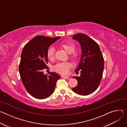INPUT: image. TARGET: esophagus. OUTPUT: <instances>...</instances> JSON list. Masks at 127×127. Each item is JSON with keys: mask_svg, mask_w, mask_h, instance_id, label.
I'll return each mask as SVG.
<instances>
[{"mask_svg": "<svg viewBox=\"0 0 127 127\" xmlns=\"http://www.w3.org/2000/svg\"><path fill=\"white\" fill-rule=\"evenodd\" d=\"M62 77L63 78L66 79H71V77H69V76H62Z\"/></svg>", "mask_w": 127, "mask_h": 127, "instance_id": "obj_1", "label": "esophagus"}]
</instances>
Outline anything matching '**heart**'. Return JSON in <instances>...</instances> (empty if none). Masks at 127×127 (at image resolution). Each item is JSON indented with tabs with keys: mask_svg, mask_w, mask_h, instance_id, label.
<instances>
[{
	"mask_svg": "<svg viewBox=\"0 0 127 127\" xmlns=\"http://www.w3.org/2000/svg\"><path fill=\"white\" fill-rule=\"evenodd\" d=\"M60 47L63 48L68 54H71L74 52L75 49V45L71 41H64L62 42L60 44ZM55 49L53 47H50L47 49V56L48 58L52 60L54 59ZM73 58H76L77 54L76 53H73ZM71 64L68 62L59 63L56 64L54 67V69L56 72L62 74H66L68 73L69 69L71 68Z\"/></svg>",
	"mask_w": 127,
	"mask_h": 127,
	"instance_id": "heart-1",
	"label": "heart"
}]
</instances>
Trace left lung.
I'll use <instances>...</instances> for the list:
<instances>
[{
  "label": "left lung",
  "mask_w": 127,
  "mask_h": 127,
  "mask_svg": "<svg viewBox=\"0 0 127 127\" xmlns=\"http://www.w3.org/2000/svg\"><path fill=\"white\" fill-rule=\"evenodd\" d=\"M73 39L79 42L81 48L80 63L75 69L80 71V77H72L78 80V85L72 90L76 93L86 96L94 92L101 82L104 68V59L100 47L92 39L84 34H77Z\"/></svg>",
  "instance_id": "obj_1"
}]
</instances>
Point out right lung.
<instances>
[{
  "label": "right lung",
  "mask_w": 127,
  "mask_h": 127,
  "mask_svg": "<svg viewBox=\"0 0 127 127\" xmlns=\"http://www.w3.org/2000/svg\"><path fill=\"white\" fill-rule=\"evenodd\" d=\"M60 38L37 36L22 50L19 65L21 78L28 92L37 99H45L52 95L61 78L55 72H50L47 76L43 72L45 68H48L47 49Z\"/></svg>",
  "instance_id": "right-lung-1"
}]
</instances>
